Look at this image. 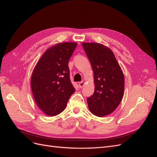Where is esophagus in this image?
Masks as SVG:
<instances>
[{
    "label": "esophagus",
    "mask_w": 157,
    "mask_h": 157,
    "mask_svg": "<svg viewBox=\"0 0 157 157\" xmlns=\"http://www.w3.org/2000/svg\"><path fill=\"white\" fill-rule=\"evenodd\" d=\"M78 86H79V88H82L84 86V81H82V82H80L78 83Z\"/></svg>",
    "instance_id": "esophagus-1"
}]
</instances>
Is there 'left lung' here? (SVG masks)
Segmentation results:
<instances>
[{"instance_id":"8db88e82","label":"left lung","mask_w":157,"mask_h":157,"mask_svg":"<svg viewBox=\"0 0 157 157\" xmlns=\"http://www.w3.org/2000/svg\"><path fill=\"white\" fill-rule=\"evenodd\" d=\"M94 72V92L87 98L90 111L97 117L112 113L122 100L124 77L112 50L97 42H82Z\"/></svg>"}]
</instances>
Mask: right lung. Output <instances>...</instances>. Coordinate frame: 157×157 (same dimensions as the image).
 <instances>
[{
	"instance_id": "add662e5",
	"label": "right lung",
	"mask_w": 157,
	"mask_h": 157,
	"mask_svg": "<svg viewBox=\"0 0 157 157\" xmlns=\"http://www.w3.org/2000/svg\"><path fill=\"white\" fill-rule=\"evenodd\" d=\"M77 46L73 42L52 46L44 52L33 71V98L46 115L54 117L64 111L75 91L71 82L68 63Z\"/></svg>"
}]
</instances>
